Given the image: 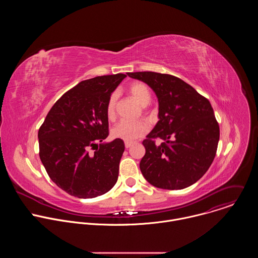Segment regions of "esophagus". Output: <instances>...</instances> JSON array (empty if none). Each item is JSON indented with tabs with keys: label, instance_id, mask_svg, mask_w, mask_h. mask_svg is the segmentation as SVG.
I'll return each mask as SVG.
<instances>
[{
	"label": "esophagus",
	"instance_id": "esophagus-1",
	"mask_svg": "<svg viewBox=\"0 0 258 258\" xmlns=\"http://www.w3.org/2000/svg\"><path fill=\"white\" fill-rule=\"evenodd\" d=\"M124 146H125L126 149H128V148H131V147L133 146V142H125Z\"/></svg>",
	"mask_w": 258,
	"mask_h": 258
}]
</instances>
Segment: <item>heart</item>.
I'll use <instances>...</instances> for the list:
<instances>
[{"label":"heart","mask_w":258,"mask_h":258,"mask_svg":"<svg viewBox=\"0 0 258 258\" xmlns=\"http://www.w3.org/2000/svg\"><path fill=\"white\" fill-rule=\"evenodd\" d=\"M128 93L131 96L141 105L146 106L151 101V92L149 88L141 82L133 83L128 87ZM117 95L113 93L109 97L106 105V115L107 118L112 120L115 117V106H116ZM148 123L144 120L127 121L122 120L113 126L111 135L115 139H119L125 142H133L148 132Z\"/></svg>","instance_id":"heart-1"}]
</instances>
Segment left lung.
I'll return each mask as SVG.
<instances>
[{"label": "left lung", "instance_id": "8db88e82", "mask_svg": "<svg viewBox=\"0 0 258 258\" xmlns=\"http://www.w3.org/2000/svg\"><path fill=\"white\" fill-rule=\"evenodd\" d=\"M126 75L148 85L159 104V120L143 141L142 174L156 188L190 187L204 175L216 154L219 126L210 102L170 75L152 71ZM155 138L163 143L156 145Z\"/></svg>", "mask_w": 258, "mask_h": 258}]
</instances>
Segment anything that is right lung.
<instances>
[{"instance_id": "1", "label": "right lung", "mask_w": 258, "mask_h": 258, "mask_svg": "<svg viewBox=\"0 0 258 258\" xmlns=\"http://www.w3.org/2000/svg\"><path fill=\"white\" fill-rule=\"evenodd\" d=\"M124 78L117 73L81 82L53 105L39 130L41 161L71 196L94 198L117 181L124 143L103 141L109 135L107 101Z\"/></svg>"}]
</instances>
